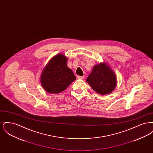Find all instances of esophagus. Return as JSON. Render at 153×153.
Masks as SVG:
<instances>
[{"mask_svg":"<svg viewBox=\"0 0 153 153\" xmlns=\"http://www.w3.org/2000/svg\"><path fill=\"white\" fill-rule=\"evenodd\" d=\"M77 79H84V76H77Z\"/></svg>","mask_w":153,"mask_h":153,"instance_id":"1","label":"esophagus"}]
</instances>
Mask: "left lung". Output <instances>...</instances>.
<instances>
[{
  "mask_svg": "<svg viewBox=\"0 0 153 153\" xmlns=\"http://www.w3.org/2000/svg\"><path fill=\"white\" fill-rule=\"evenodd\" d=\"M87 82L97 94L107 95L116 87L117 76L108 64L100 63L94 66Z\"/></svg>",
  "mask_w": 153,
  "mask_h": 153,
  "instance_id": "8db88e82",
  "label": "left lung"
}]
</instances>
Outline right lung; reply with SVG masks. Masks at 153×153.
Returning a JSON list of instances; mask_svg holds the SVG:
<instances>
[{
  "instance_id": "obj_1",
  "label": "right lung",
  "mask_w": 153,
  "mask_h": 153,
  "mask_svg": "<svg viewBox=\"0 0 153 153\" xmlns=\"http://www.w3.org/2000/svg\"><path fill=\"white\" fill-rule=\"evenodd\" d=\"M65 55L58 54L51 59L41 76V83L45 91L57 94L66 89L76 80L73 71L68 67Z\"/></svg>"
}]
</instances>
